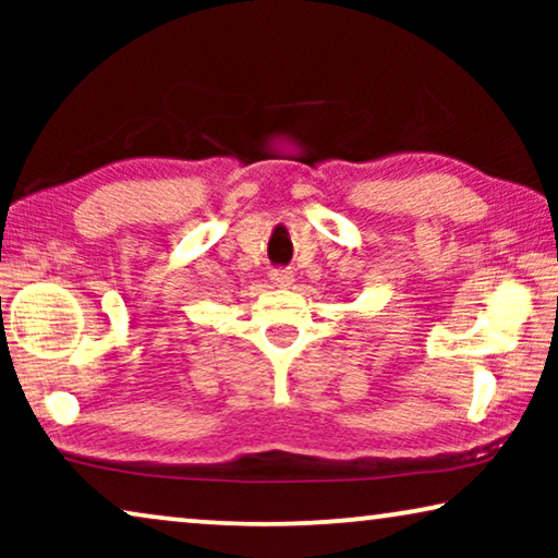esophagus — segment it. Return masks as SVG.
<instances>
[{"mask_svg": "<svg viewBox=\"0 0 558 558\" xmlns=\"http://www.w3.org/2000/svg\"><path fill=\"white\" fill-rule=\"evenodd\" d=\"M269 279H271V284L274 287H292L294 284V271H289V269H274L271 274H269Z\"/></svg>", "mask_w": 558, "mask_h": 558, "instance_id": "esophagus-1", "label": "esophagus"}]
</instances>
